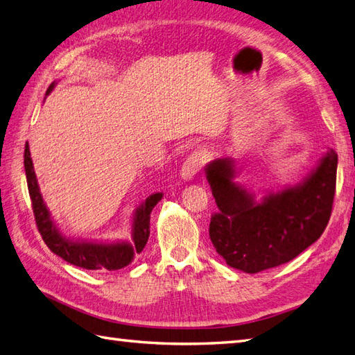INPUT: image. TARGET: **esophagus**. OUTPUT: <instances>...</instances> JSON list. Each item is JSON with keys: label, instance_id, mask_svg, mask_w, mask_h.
<instances>
[{"label": "esophagus", "instance_id": "34e87169", "mask_svg": "<svg viewBox=\"0 0 355 355\" xmlns=\"http://www.w3.org/2000/svg\"><path fill=\"white\" fill-rule=\"evenodd\" d=\"M201 164H202V155L200 153L191 154L183 163L180 175H182V178L186 180V182H189V180H192L200 172Z\"/></svg>", "mask_w": 355, "mask_h": 355}]
</instances>
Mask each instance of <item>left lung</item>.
<instances>
[{"label": "left lung", "mask_w": 355, "mask_h": 355, "mask_svg": "<svg viewBox=\"0 0 355 355\" xmlns=\"http://www.w3.org/2000/svg\"><path fill=\"white\" fill-rule=\"evenodd\" d=\"M205 171L220 209L210 218V241L233 268L259 273L282 266L315 243L329 221L337 173L333 149L302 182L268 192L261 201L233 182V158H215Z\"/></svg>", "instance_id": "left-lung-1"}]
</instances>
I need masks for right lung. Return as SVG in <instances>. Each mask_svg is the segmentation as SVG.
Masks as SVG:
<instances>
[{
    "instance_id": "obj_1",
    "label": "right lung",
    "mask_w": 355,
    "mask_h": 355,
    "mask_svg": "<svg viewBox=\"0 0 355 355\" xmlns=\"http://www.w3.org/2000/svg\"><path fill=\"white\" fill-rule=\"evenodd\" d=\"M56 82L49 87L45 96L50 94ZM24 169L27 177V187L32 200L35 221L44 243L50 250L61 256L67 262L85 270L114 271L120 270L134 261L135 254H140L145 248L149 238V218L157 202L163 198L162 192L149 195L141 205L134 210L131 224V241H84L71 239L59 230L55 220L51 218L49 207L45 206L44 198L37 184V178L33 169V162L30 157L28 143L24 150Z\"/></svg>"
}]
</instances>
